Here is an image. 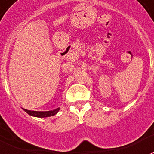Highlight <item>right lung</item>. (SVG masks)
I'll use <instances>...</instances> for the list:
<instances>
[{"mask_svg":"<svg viewBox=\"0 0 154 154\" xmlns=\"http://www.w3.org/2000/svg\"><path fill=\"white\" fill-rule=\"evenodd\" d=\"M23 110L27 112L29 115L32 116H35V117H40V118H43V117H49V116H52L57 114L59 112L60 107H57V109L52 110V111H48V112H37V111H29V110L23 109Z\"/></svg>","mask_w":154,"mask_h":154,"instance_id":"add662e5","label":"right lung"}]
</instances>
